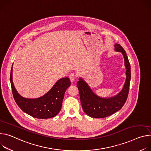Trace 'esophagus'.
<instances>
[{
    "mask_svg": "<svg viewBox=\"0 0 151 151\" xmlns=\"http://www.w3.org/2000/svg\"><path fill=\"white\" fill-rule=\"evenodd\" d=\"M75 78H76V76H75V75L74 73H71L69 75V78H70V81L72 82V83H73V82L74 81Z\"/></svg>",
    "mask_w": 151,
    "mask_h": 151,
    "instance_id": "obj_1",
    "label": "esophagus"
}]
</instances>
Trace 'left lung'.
I'll return each instance as SVG.
<instances>
[{
	"mask_svg": "<svg viewBox=\"0 0 151 151\" xmlns=\"http://www.w3.org/2000/svg\"><path fill=\"white\" fill-rule=\"evenodd\" d=\"M114 50L122 53L126 68L125 83L122 90L117 95L108 98H101L93 91L82 78H79L77 83L82 107L84 111L90 117L104 118L111 116L120 110L127 99L131 80L130 64L126 52L119 44L114 45Z\"/></svg>",
	"mask_w": 151,
	"mask_h": 151,
	"instance_id": "left-lung-1",
	"label": "left lung"
}]
</instances>
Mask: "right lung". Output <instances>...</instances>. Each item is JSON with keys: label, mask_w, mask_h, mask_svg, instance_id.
Returning <instances> with one entry per match:
<instances>
[{"label": "right lung", "mask_w": 151, "mask_h": 151, "mask_svg": "<svg viewBox=\"0 0 151 151\" xmlns=\"http://www.w3.org/2000/svg\"><path fill=\"white\" fill-rule=\"evenodd\" d=\"M10 82L14 98L22 110L34 117L43 119L53 117L59 113L65 91L71 84L68 78H61L42 97L35 99L26 98L18 93L13 84L12 65Z\"/></svg>", "instance_id": "obj_1"}]
</instances>
